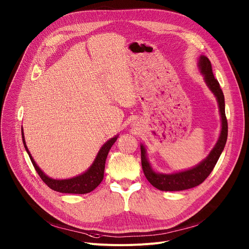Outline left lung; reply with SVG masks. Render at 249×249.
Here are the masks:
<instances>
[{"label":"left lung","mask_w":249,"mask_h":249,"mask_svg":"<svg viewBox=\"0 0 249 249\" xmlns=\"http://www.w3.org/2000/svg\"><path fill=\"white\" fill-rule=\"evenodd\" d=\"M199 67L205 77L206 84L208 85L209 89L213 91L218 100L220 114L222 118L221 134L215 147L212 149L210 154L208 155V158L205 160H203L199 165L192 169H189V171L172 175H160L154 173L146 160L145 148L141 145V164L143 173H144L147 180L150 184L154 188L160 191H184L197 187L200 184H202L213 171V168L215 167L220 155L226 144L228 135V123L225 115V101L223 91H222L218 81L213 74L211 61L209 60V58L202 55L200 57Z\"/></svg>","instance_id":"8db88e82"}]
</instances>
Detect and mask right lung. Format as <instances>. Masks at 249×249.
Returning <instances> with one entry per match:
<instances>
[{
  "label": "right lung",
  "instance_id": "right-lung-1",
  "mask_svg": "<svg viewBox=\"0 0 249 249\" xmlns=\"http://www.w3.org/2000/svg\"><path fill=\"white\" fill-rule=\"evenodd\" d=\"M117 137L118 136H115L105 143V144L102 146V148L100 149L94 163L91 164V166L85 174L72 178H69V179H53V178H48L35 163L27 146H26L23 128H22L23 144L26 151H27L29 154V158L32 161L35 171L51 190L59 192V193H65V194H88L91 191H94L101 184V181L104 178L105 163H106L107 155L112 145L117 140Z\"/></svg>",
  "mask_w": 249,
  "mask_h": 249
}]
</instances>
